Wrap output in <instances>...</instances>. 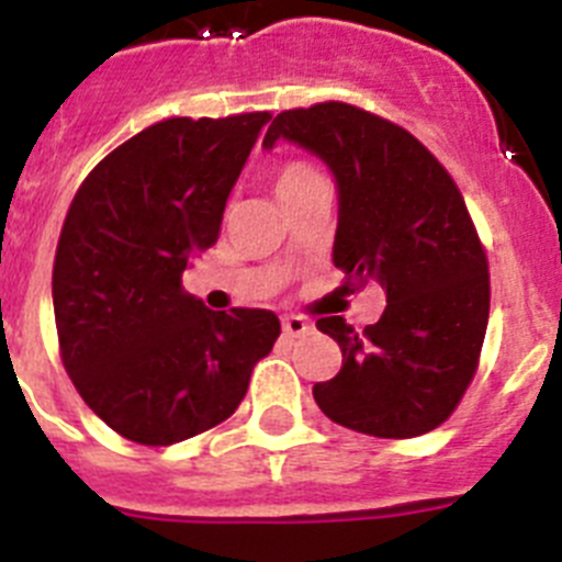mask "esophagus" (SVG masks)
Returning a JSON list of instances; mask_svg holds the SVG:
<instances>
[{
    "label": "esophagus",
    "mask_w": 562,
    "mask_h": 562,
    "mask_svg": "<svg viewBox=\"0 0 562 562\" xmlns=\"http://www.w3.org/2000/svg\"><path fill=\"white\" fill-rule=\"evenodd\" d=\"M282 331L289 334V337H305V334L314 331V325H311L305 317L291 314V317H282Z\"/></svg>",
    "instance_id": "34e87169"
}]
</instances>
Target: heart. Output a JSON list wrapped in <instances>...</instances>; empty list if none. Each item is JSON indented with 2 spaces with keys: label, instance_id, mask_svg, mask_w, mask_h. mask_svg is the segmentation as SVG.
Returning a JSON list of instances; mask_svg holds the SVG:
<instances>
[{
  "label": "heart",
  "instance_id": "b5f03b06",
  "mask_svg": "<svg viewBox=\"0 0 562 562\" xmlns=\"http://www.w3.org/2000/svg\"><path fill=\"white\" fill-rule=\"evenodd\" d=\"M319 173L314 171V168H308V165L303 162H289V165H282L280 173H277V193H280V200L282 196H289V193L300 191L303 186H308L311 179H317Z\"/></svg>",
  "mask_w": 562,
  "mask_h": 562
}]
</instances>
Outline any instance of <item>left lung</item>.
Instances as JSON below:
<instances>
[{"label": "left lung", "mask_w": 562, "mask_h": 562, "mask_svg": "<svg viewBox=\"0 0 562 562\" xmlns=\"http://www.w3.org/2000/svg\"><path fill=\"white\" fill-rule=\"evenodd\" d=\"M280 139L323 159L337 182L334 266L348 289L374 280L389 303L362 334L317 319L342 369L314 400L351 431H431L463 400L488 325V262L454 179L408 131L346 102L277 113L262 148Z\"/></svg>", "instance_id": "8db88e82"}]
</instances>
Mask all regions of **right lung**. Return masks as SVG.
<instances>
[{
	"mask_svg": "<svg viewBox=\"0 0 562 562\" xmlns=\"http://www.w3.org/2000/svg\"><path fill=\"white\" fill-rule=\"evenodd\" d=\"M268 120L157 122L111 150L70 202L54 262L63 362L128 440L171 446L228 419L280 337L271 311L225 314L182 291Z\"/></svg>",
	"mask_w": 562,
	"mask_h": 562,
	"instance_id": "right-lung-1",
	"label": "right lung"
}]
</instances>
